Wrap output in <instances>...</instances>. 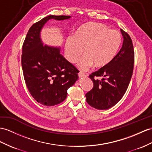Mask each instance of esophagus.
<instances>
[{"label":"esophagus","instance_id":"1","mask_svg":"<svg viewBox=\"0 0 152 152\" xmlns=\"http://www.w3.org/2000/svg\"><path fill=\"white\" fill-rule=\"evenodd\" d=\"M78 76H79V78H82V77H86V75L82 72H79L78 73Z\"/></svg>","mask_w":152,"mask_h":152}]
</instances>
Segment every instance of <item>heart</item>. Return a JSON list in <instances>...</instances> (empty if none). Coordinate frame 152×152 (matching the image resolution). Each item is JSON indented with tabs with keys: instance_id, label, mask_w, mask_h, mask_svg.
<instances>
[{
	"instance_id": "obj_1",
	"label": "heart",
	"mask_w": 152,
	"mask_h": 152,
	"mask_svg": "<svg viewBox=\"0 0 152 152\" xmlns=\"http://www.w3.org/2000/svg\"><path fill=\"white\" fill-rule=\"evenodd\" d=\"M121 42L119 31L110 29L104 24L89 23L79 28L74 37L66 39V55L70 62L75 63L84 51L85 54L77 64L82 71L89 69L94 64L96 67H102L113 60Z\"/></svg>"
}]
</instances>
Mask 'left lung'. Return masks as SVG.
<instances>
[{"mask_svg": "<svg viewBox=\"0 0 152 152\" xmlns=\"http://www.w3.org/2000/svg\"><path fill=\"white\" fill-rule=\"evenodd\" d=\"M123 37L122 48L109 64L89 76L94 87L86 94V102L97 110H108L123 97L132 76L134 50L132 40L126 32L121 29ZM101 77V80L95 77Z\"/></svg>", "mask_w": 152, "mask_h": 152, "instance_id": "left-lung-1", "label": "left lung"}]
</instances>
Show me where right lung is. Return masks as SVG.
<instances>
[{
	"instance_id": "right-lung-1",
	"label": "right lung",
	"mask_w": 152,
	"mask_h": 152,
	"mask_svg": "<svg viewBox=\"0 0 152 152\" xmlns=\"http://www.w3.org/2000/svg\"><path fill=\"white\" fill-rule=\"evenodd\" d=\"M70 16L49 15L33 24L23 46L21 63L24 80L37 102L52 106L63 102L67 90L78 79V70L60 53V48L43 45L40 31L50 19L63 20Z\"/></svg>"
}]
</instances>
